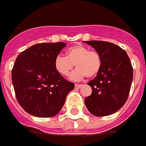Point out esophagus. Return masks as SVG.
I'll return each mask as SVG.
<instances>
[{
  "instance_id": "esophagus-1",
  "label": "esophagus",
  "mask_w": 146,
  "mask_h": 146,
  "mask_svg": "<svg viewBox=\"0 0 146 146\" xmlns=\"http://www.w3.org/2000/svg\"><path fill=\"white\" fill-rule=\"evenodd\" d=\"M82 86V84H75V87L78 88V89L81 88Z\"/></svg>"
}]
</instances>
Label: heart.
<instances>
[{
    "mask_svg": "<svg viewBox=\"0 0 146 146\" xmlns=\"http://www.w3.org/2000/svg\"><path fill=\"white\" fill-rule=\"evenodd\" d=\"M74 65L77 68L71 75L72 80H80L86 76L94 78L99 73L102 66L101 54L96 50H90L82 45L71 46L66 51V57L57 56L54 60L56 71L62 76H68Z\"/></svg>",
    "mask_w": 146,
    "mask_h": 146,
    "instance_id": "1",
    "label": "heart"
}]
</instances>
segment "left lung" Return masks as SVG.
<instances>
[{
    "label": "left lung",
    "mask_w": 146,
    "mask_h": 146,
    "mask_svg": "<svg viewBox=\"0 0 146 146\" xmlns=\"http://www.w3.org/2000/svg\"><path fill=\"white\" fill-rule=\"evenodd\" d=\"M101 56L99 73L87 84L92 88L85 99L89 111L96 116H106L119 110L127 100L133 80V68L125 50L104 41L85 42Z\"/></svg>",
    "instance_id": "8db88e82"
}]
</instances>
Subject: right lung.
Instances as JSON below:
<instances>
[{"mask_svg":"<svg viewBox=\"0 0 146 146\" xmlns=\"http://www.w3.org/2000/svg\"><path fill=\"white\" fill-rule=\"evenodd\" d=\"M66 44L39 43L17 56L12 81L19 104L27 113L52 117L60 111L66 97L75 88L56 71L54 60Z\"/></svg>","mask_w":146,"mask_h":146,"instance_id":"add662e5","label":"right lung"}]
</instances>
